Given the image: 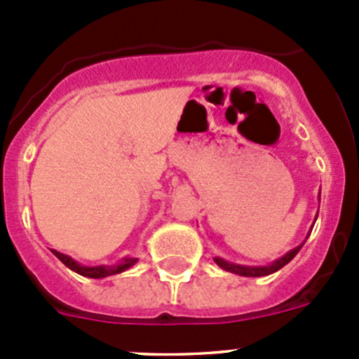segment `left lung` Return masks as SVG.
Instances as JSON below:
<instances>
[{"label": "left lung", "instance_id": "8db88e82", "mask_svg": "<svg viewBox=\"0 0 359 359\" xmlns=\"http://www.w3.org/2000/svg\"><path fill=\"white\" fill-rule=\"evenodd\" d=\"M307 236H309V234H307ZM304 243H306V241H304ZM302 245H299V247L290 250V252L285 253L283 257H280V259L274 260V262L267 264V266H241V264H234V262H229V260H224L222 257H213V260H215V264L220 267V269L229 271V273L238 274V276L260 278V276H267V274L276 273V271H280L281 267L287 266L293 257L299 253V250L302 248Z\"/></svg>", "mask_w": 359, "mask_h": 359}]
</instances>
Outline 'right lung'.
Listing matches in <instances>:
<instances>
[{
    "label": "right lung",
    "mask_w": 359,
    "mask_h": 359,
    "mask_svg": "<svg viewBox=\"0 0 359 359\" xmlns=\"http://www.w3.org/2000/svg\"><path fill=\"white\" fill-rule=\"evenodd\" d=\"M52 253L71 271L81 274V276L95 278V280H99V278L112 276V274L123 273V271L130 269V267H132L133 264L139 260V259H135V257H123V259L119 260L118 264H114V266H81V264L76 262L72 257L66 255V253H60V252H57V250H52Z\"/></svg>",
    "instance_id": "1"
}]
</instances>
